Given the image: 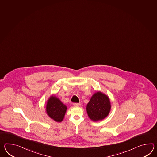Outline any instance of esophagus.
<instances>
[{
    "label": "esophagus",
    "mask_w": 157,
    "mask_h": 157,
    "mask_svg": "<svg viewBox=\"0 0 157 157\" xmlns=\"http://www.w3.org/2000/svg\"><path fill=\"white\" fill-rule=\"evenodd\" d=\"M73 105L74 106H79L80 104H79V103H74Z\"/></svg>",
    "instance_id": "obj_1"
}]
</instances>
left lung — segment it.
<instances>
[{
    "instance_id": "obj_1",
    "label": "left lung",
    "mask_w": 157,
    "mask_h": 157,
    "mask_svg": "<svg viewBox=\"0 0 157 157\" xmlns=\"http://www.w3.org/2000/svg\"><path fill=\"white\" fill-rule=\"evenodd\" d=\"M110 110V98L101 91H98L92 96L86 107L88 116L94 122L102 121L107 117Z\"/></svg>"
}]
</instances>
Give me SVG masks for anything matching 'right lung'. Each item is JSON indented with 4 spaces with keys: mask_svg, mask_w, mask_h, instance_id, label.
Returning <instances> with one entry per match:
<instances>
[{
    "mask_svg": "<svg viewBox=\"0 0 157 157\" xmlns=\"http://www.w3.org/2000/svg\"><path fill=\"white\" fill-rule=\"evenodd\" d=\"M67 106L55 95L51 96L47 101L46 113L50 118L56 122H61L64 118Z\"/></svg>",
    "mask_w": 157,
    "mask_h": 157,
    "instance_id": "obj_1",
    "label": "right lung"
}]
</instances>
